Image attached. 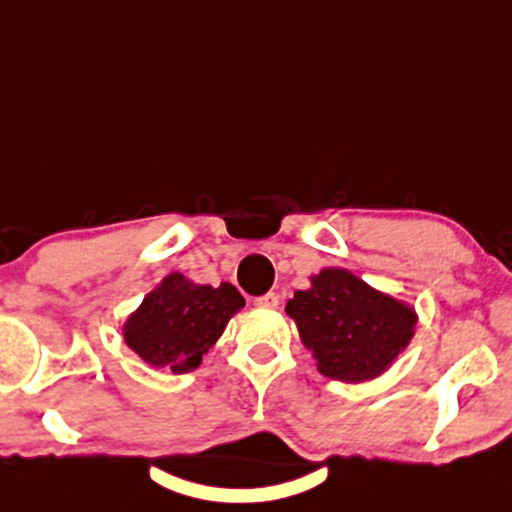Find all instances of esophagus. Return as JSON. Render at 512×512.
<instances>
[{"instance_id": "esophagus-1", "label": "esophagus", "mask_w": 512, "mask_h": 512, "mask_svg": "<svg viewBox=\"0 0 512 512\" xmlns=\"http://www.w3.org/2000/svg\"><path fill=\"white\" fill-rule=\"evenodd\" d=\"M257 308H269V310H273V308H278L280 305V299H278V294H273V292H269V294H264V296H257V299L253 301Z\"/></svg>"}]
</instances>
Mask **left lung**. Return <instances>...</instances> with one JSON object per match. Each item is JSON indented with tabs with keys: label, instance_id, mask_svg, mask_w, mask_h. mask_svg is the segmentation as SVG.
Returning a JSON list of instances; mask_svg holds the SVG:
<instances>
[{
	"label": "left lung",
	"instance_id": "left-lung-1",
	"mask_svg": "<svg viewBox=\"0 0 512 512\" xmlns=\"http://www.w3.org/2000/svg\"><path fill=\"white\" fill-rule=\"evenodd\" d=\"M287 315L315 354L319 372L352 384L381 375L404 352L416 326L409 305L345 269H324L310 289H296Z\"/></svg>",
	"mask_w": 512,
	"mask_h": 512
}]
</instances>
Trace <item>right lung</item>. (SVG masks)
Masks as SVG:
<instances>
[{
	"label": "right lung",
	"mask_w": 512,
	"mask_h": 512,
	"mask_svg": "<svg viewBox=\"0 0 512 512\" xmlns=\"http://www.w3.org/2000/svg\"><path fill=\"white\" fill-rule=\"evenodd\" d=\"M243 305L246 301L230 282L193 285L181 273H172L126 322V345L154 368L181 375L200 365Z\"/></svg>",
	"instance_id": "right-lung-1"
}]
</instances>
